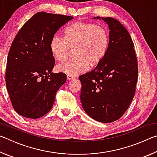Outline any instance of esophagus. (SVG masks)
<instances>
[{
    "instance_id": "esophagus-1",
    "label": "esophagus",
    "mask_w": 157,
    "mask_h": 157,
    "mask_svg": "<svg viewBox=\"0 0 157 157\" xmlns=\"http://www.w3.org/2000/svg\"><path fill=\"white\" fill-rule=\"evenodd\" d=\"M66 78H67L68 80H71V79H74L75 78V77H73V76H71V75H67Z\"/></svg>"
}]
</instances>
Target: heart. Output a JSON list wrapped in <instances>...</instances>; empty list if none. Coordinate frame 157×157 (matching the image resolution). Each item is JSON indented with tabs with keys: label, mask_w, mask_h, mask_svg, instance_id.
I'll list each match as a JSON object with an SVG mask.
<instances>
[{
	"label": "heart",
	"mask_w": 157,
	"mask_h": 157,
	"mask_svg": "<svg viewBox=\"0 0 157 157\" xmlns=\"http://www.w3.org/2000/svg\"><path fill=\"white\" fill-rule=\"evenodd\" d=\"M109 37L102 26L92 23L78 21L66 29L65 37L53 35L50 42V50L55 59L63 62L67 58L71 49H75L73 59L57 66V70L71 76L86 72L90 63L97 65L107 52Z\"/></svg>",
	"instance_id": "b5f03b06"
}]
</instances>
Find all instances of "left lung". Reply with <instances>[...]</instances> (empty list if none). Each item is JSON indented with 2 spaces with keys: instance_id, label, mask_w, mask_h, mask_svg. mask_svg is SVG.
<instances>
[{
  "instance_id": "1",
  "label": "left lung",
  "mask_w": 157,
  "mask_h": 157,
  "mask_svg": "<svg viewBox=\"0 0 157 157\" xmlns=\"http://www.w3.org/2000/svg\"><path fill=\"white\" fill-rule=\"evenodd\" d=\"M103 20L109 29V44L105 57L91 72L79 77L80 100L88 115L101 123L118 120L134 98L138 79L134 45L127 29L111 17Z\"/></svg>"
}]
</instances>
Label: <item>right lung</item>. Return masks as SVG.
Here are the masks:
<instances>
[{
  "instance_id": "1",
  "label": "right lung",
  "mask_w": 157,
  "mask_h": 157,
  "mask_svg": "<svg viewBox=\"0 0 157 157\" xmlns=\"http://www.w3.org/2000/svg\"><path fill=\"white\" fill-rule=\"evenodd\" d=\"M73 17L38 12L26 22L13 41L5 73L7 90L14 110L28 118H39L51 109L66 74L53 73L55 58L50 42Z\"/></svg>"
}]
</instances>
